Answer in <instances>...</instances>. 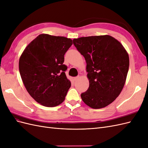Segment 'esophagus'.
<instances>
[{"label": "esophagus", "instance_id": "34e87169", "mask_svg": "<svg viewBox=\"0 0 148 148\" xmlns=\"http://www.w3.org/2000/svg\"><path fill=\"white\" fill-rule=\"evenodd\" d=\"M79 78V77L78 76V77H75L74 78H73V79H74V81H76V80H77L78 78Z\"/></svg>", "mask_w": 148, "mask_h": 148}]
</instances>
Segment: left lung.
Returning <instances> with one entry per match:
<instances>
[{"label":"left lung","instance_id":"1","mask_svg":"<svg viewBox=\"0 0 148 148\" xmlns=\"http://www.w3.org/2000/svg\"><path fill=\"white\" fill-rule=\"evenodd\" d=\"M86 62L89 86L83 101L92 109H101L115 100L126 82L129 56L118 40L109 35L82 37L73 40Z\"/></svg>","mask_w":148,"mask_h":148}]
</instances>
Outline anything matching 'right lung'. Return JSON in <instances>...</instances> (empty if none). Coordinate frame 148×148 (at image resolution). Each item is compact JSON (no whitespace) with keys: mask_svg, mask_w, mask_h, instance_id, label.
Here are the masks:
<instances>
[{"mask_svg":"<svg viewBox=\"0 0 148 148\" xmlns=\"http://www.w3.org/2000/svg\"><path fill=\"white\" fill-rule=\"evenodd\" d=\"M72 40L41 34L26 47L20 57L19 70L29 95L45 107L60 104L71 86L63 64Z\"/></svg>","mask_w":148,"mask_h":148,"instance_id":"1","label":"right lung"}]
</instances>
